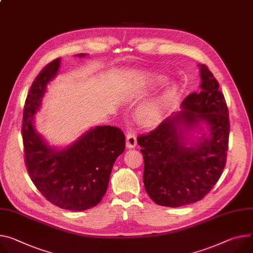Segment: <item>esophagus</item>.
Segmentation results:
<instances>
[{"label": "esophagus", "instance_id": "esophagus-1", "mask_svg": "<svg viewBox=\"0 0 253 253\" xmlns=\"http://www.w3.org/2000/svg\"><path fill=\"white\" fill-rule=\"evenodd\" d=\"M126 145L129 148H134L137 145V139H136V135L135 133L131 130L128 129L127 130V134H126Z\"/></svg>", "mask_w": 253, "mask_h": 253}]
</instances>
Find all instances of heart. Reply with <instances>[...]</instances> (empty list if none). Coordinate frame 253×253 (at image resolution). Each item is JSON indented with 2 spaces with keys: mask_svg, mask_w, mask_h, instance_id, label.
<instances>
[{
  "mask_svg": "<svg viewBox=\"0 0 253 253\" xmlns=\"http://www.w3.org/2000/svg\"><path fill=\"white\" fill-rule=\"evenodd\" d=\"M136 78L139 81L138 83L147 84L149 85H159L166 81V78L163 76L145 75L142 77L138 76L131 78L129 80V84H132L137 82ZM177 91L178 87L175 84H168L158 93L139 104L136 110L137 117L144 123L148 124L157 122L174 102L177 96Z\"/></svg>",
  "mask_w": 253,
  "mask_h": 253,
  "instance_id": "1",
  "label": "heart"
}]
</instances>
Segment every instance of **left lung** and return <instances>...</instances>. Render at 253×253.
<instances>
[{
	"mask_svg": "<svg viewBox=\"0 0 253 253\" xmlns=\"http://www.w3.org/2000/svg\"><path fill=\"white\" fill-rule=\"evenodd\" d=\"M199 67L198 93L182 101L180 112L137 138L144 159L145 190L160 206L176 208L202 200L216 185L226 165L228 108L213 74L205 64ZM197 130L199 137L193 136Z\"/></svg>",
	"mask_w": 253,
	"mask_h": 253,
	"instance_id": "obj_1",
	"label": "left lung"
}]
</instances>
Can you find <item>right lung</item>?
Instances as JSON below:
<instances>
[{"label":"right lung","instance_id":"1","mask_svg":"<svg viewBox=\"0 0 253 253\" xmlns=\"http://www.w3.org/2000/svg\"><path fill=\"white\" fill-rule=\"evenodd\" d=\"M60 60L56 58L43 68L27 95L22 125L25 164L46 200L64 210L84 211L97 206L105 196L113 166L125 149V136L120 128L106 125L89 129L62 149L43 139L35 129L34 116L47 84L58 73Z\"/></svg>","mask_w":253,"mask_h":253}]
</instances>
